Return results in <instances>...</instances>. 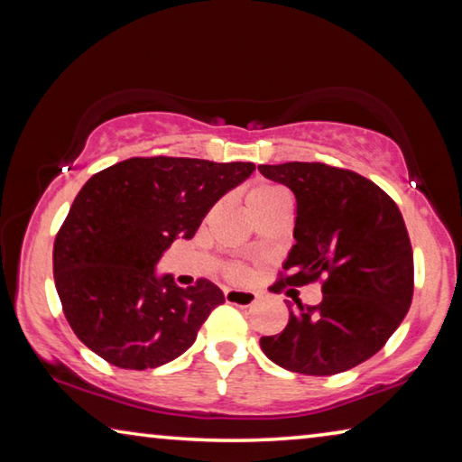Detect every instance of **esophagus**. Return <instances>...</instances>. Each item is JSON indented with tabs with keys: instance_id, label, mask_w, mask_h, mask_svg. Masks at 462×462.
<instances>
[{
	"instance_id": "1",
	"label": "esophagus",
	"mask_w": 462,
	"mask_h": 462,
	"mask_svg": "<svg viewBox=\"0 0 462 462\" xmlns=\"http://www.w3.org/2000/svg\"><path fill=\"white\" fill-rule=\"evenodd\" d=\"M224 297L228 303H234V306H242V308H250L254 306L259 295L254 291H245V289H226Z\"/></svg>"
}]
</instances>
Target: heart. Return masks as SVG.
<instances>
[{
    "label": "heart",
    "instance_id": "1",
    "mask_svg": "<svg viewBox=\"0 0 462 462\" xmlns=\"http://www.w3.org/2000/svg\"><path fill=\"white\" fill-rule=\"evenodd\" d=\"M277 193H283V189H281V187L275 185V183H264V181L254 183L253 187H248V191H246V203H248V208L259 206V203L267 201V199H271V198H275ZM234 273H236V275H238L240 271H234Z\"/></svg>",
    "mask_w": 462,
    "mask_h": 462
}]
</instances>
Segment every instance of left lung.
Instances as JSON below:
<instances>
[{
	"label": "left lung",
	"instance_id": "obj_1",
	"mask_svg": "<svg viewBox=\"0 0 462 462\" xmlns=\"http://www.w3.org/2000/svg\"><path fill=\"white\" fill-rule=\"evenodd\" d=\"M295 195V245L271 289L322 279V303H289V322L261 348L301 374L353 369L385 346L413 295V253L395 201L369 179L324 162L259 165Z\"/></svg>",
	"mask_w": 462,
	"mask_h": 462
}]
</instances>
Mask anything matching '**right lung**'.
Segmentation results:
<instances>
[{"label": "right lung", "mask_w": 462, "mask_h": 462, "mask_svg": "<svg viewBox=\"0 0 462 462\" xmlns=\"http://www.w3.org/2000/svg\"><path fill=\"white\" fill-rule=\"evenodd\" d=\"M253 171V162L134 156L93 175L52 250L54 285L77 338L120 369H154L183 355L224 293L208 279L183 289L154 267Z\"/></svg>", "instance_id": "add662e5"}]
</instances>
